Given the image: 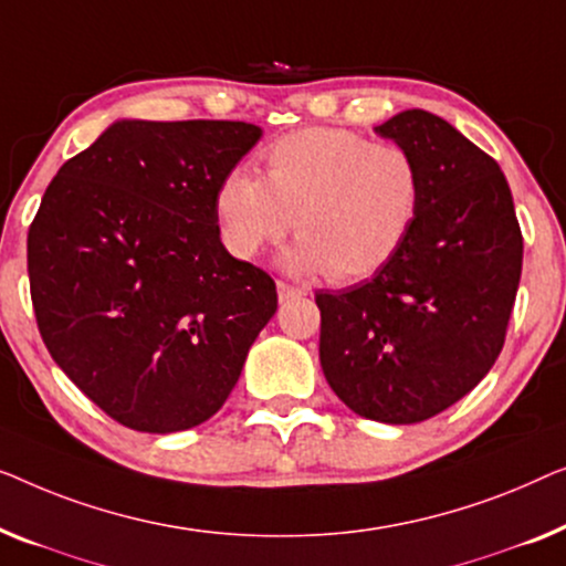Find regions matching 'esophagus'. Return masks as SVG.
Segmentation results:
<instances>
[{
    "label": "esophagus",
    "mask_w": 566,
    "mask_h": 566,
    "mask_svg": "<svg viewBox=\"0 0 566 566\" xmlns=\"http://www.w3.org/2000/svg\"><path fill=\"white\" fill-rule=\"evenodd\" d=\"M276 292H280V300L284 302V300H292V297H302V294H305V290H302V286H297V284H290V282H276Z\"/></svg>",
    "instance_id": "34e87169"
}]
</instances>
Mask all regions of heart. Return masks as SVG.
Here are the masks:
<instances>
[{
	"mask_svg": "<svg viewBox=\"0 0 566 566\" xmlns=\"http://www.w3.org/2000/svg\"><path fill=\"white\" fill-rule=\"evenodd\" d=\"M261 164L264 179L230 169L214 189L220 238L238 259H253L294 226V272L359 282L387 266L416 228L423 174L400 143L305 127L274 140Z\"/></svg>",
	"mask_w": 566,
	"mask_h": 566,
	"instance_id": "1",
	"label": "heart"
}]
</instances>
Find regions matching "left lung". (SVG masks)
<instances>
[{"mask_svg": "<svg viewBox=\"0 0 566 566\" xmlns=\"http://www.w3.org/2000/svg\"><path fill=\"white\" fill-rule=\"evenodd\" d=\"M374 130L418 158L423 202L369 282L315 292L321 366L361 418L420 423L472 392L503 352L523 235L505 174L457 127L408 109Z\"/></svg>", "mask_w": 566, "mask_h": 566, "instance_id": "obj_1", "label": "left lung"}]
</instances>
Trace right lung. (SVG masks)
Here are the masks:
<instances>
[{
    "label": "right lung",
    "instance_id": "1",
    "mask_svg": "<svg viewBox=\"0 0 566 566\" xmlns=\"http://www.w3.org/2000/svg\"><path fill=\"white\" fill-rule=\"evenodd\" d=\"M259 138L235 120L115 123L61 166L30 222L43 344L125 428L212 418L276 313L274 280L230 256L214 220V189Z\"/></svg>",
    "mask_w": 566,
    "mask_h": 566
}]
</instances>
